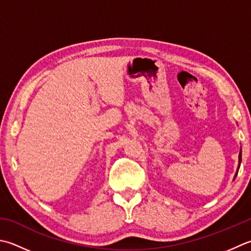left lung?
<instances>
[{"label": "left lung", "mask_w": 251, "mask_h": 251, "mask_svg": "<svg viewBox=\"0 0 251 251\" xmlns=\"http://www.w3.org/2000/svg\"><path fill=\"white\" fill-rule=\"evenodd\" d=\"M240 162H242V149H240V152H239V165H240ZM237 172H236V175H237ZM236 175H235V177H236Z\"/></svg>", "instance_id": "8db88e82"}]
</instances>
